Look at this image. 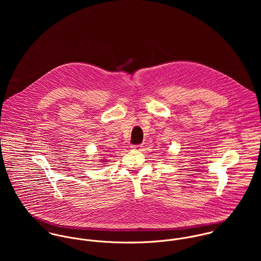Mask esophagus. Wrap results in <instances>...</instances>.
<instances>
[{"label":"esophagus","mask_w":261,"mask_h":261,"mask_svg":"<svg viewBox=\"0 0 261 261\" xmlns=\"http://www.w3.org/2000/svg\"><path fill=\"white\" fill-rule=\"evenodd\" d=\"M130 148L134 149H141L143 148V146L142 145H133Z\"/></svg>","instance_id":"34e87169"}]
</instances>
